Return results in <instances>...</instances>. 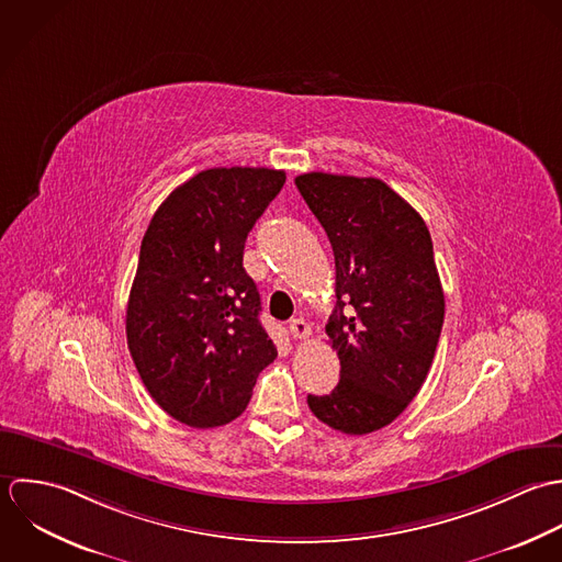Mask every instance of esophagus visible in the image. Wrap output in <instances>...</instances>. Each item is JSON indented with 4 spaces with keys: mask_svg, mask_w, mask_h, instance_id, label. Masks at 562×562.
<instances>
[{
    "mask_svg": "<svg viewBox=\"0 0 562 562\" xmlns=\"http://www.w3.org/2000/svg\"><path fill=\"white\" fill-rule=\"evenodd\" d=\"M289 333L293 338H308L311 337V326L302 317H297V319H291Z\"/></svg>",
    "mask_w": 562,
    "mask_h": 562,
    "instance_id": "obj_1",
    "label": "esophagus"
}]
</instances>
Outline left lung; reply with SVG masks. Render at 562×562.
Listing matches in <instances>:
<instances>
[{
    "mask_svg": "<svg viewBox=\"0 0 562 562\" xmlns=\"http://www.w3.org/2000/svg\"><path fill=\"white\" fill-rule=\"evenodd\" d=\"M295 184L337 267L326 333L340 380L330 395H308V406L338 432L369 435L406 411L432 367L446 317L432 238L422 215L378 178L313 171Z\"/></svg>",
    "mask_w": 562,
    "mask_h": 562,
    "instance_id": "obj_1",
    "label": "left lung"
}]
</instances>
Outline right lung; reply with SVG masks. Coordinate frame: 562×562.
I'll return each mask as SVG.
<instances>
[{
	"label": "right lung",
	"mask_w": 562,
	"mask_h": 562,
	"mask_svg": "<svg viewBox=\"0 0 562 562\" xmlns=\"http://www.w3.org/2000/svg\"><path fill=\"white\" fill-rule=\"evenodd\" d=\"M284 180L267 167L200 171L160 204L143 236L127 347L154 402L191 428L236 419L278 356L243 249Z\"/></svg>",
	"instance_id": "add662e5"
}]
</instances>
